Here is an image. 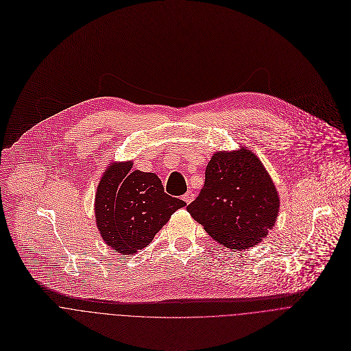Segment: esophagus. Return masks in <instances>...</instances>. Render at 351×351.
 <instances>
[{
	"label": "esophagus",
	"mask_w": 351,
	"mask_h": 351,
	"mask_svg": "<svg viewBox=\"0 0 351 351\" xmlns=\"http://www.w3.org/2000/svg\"><path fill=\"white\" fill-rule=\"evenodd\" d=\"M194 198H195V194H194L193 191H187V193L183 195V201H184L186 204L193 202V201H194Z\"/></svg>",
	"instance_id": "obj_1"
}]
</instances>
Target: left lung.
Returning <instances> with one entry per match:
<instances>
[{"label":"left lung","mask_w":351,"mask_h":351,"mask_svg":"<svg viewBox=\"0 0 351 351\" xmlns=\"http://www.w3.org/2000/svg\"><path fill=\"white\" fill-rule=\"evenodd\" d=\"M278 210L277 187L248 147L216 152L206 165L201 193L187 206L215 241L237 251L266 239Z\"/></svg>","instance_id":"left-lung-1"}]
</instances>
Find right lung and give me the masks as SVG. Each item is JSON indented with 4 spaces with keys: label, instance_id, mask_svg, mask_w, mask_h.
Instances as JSON below:
<instances>
[{
    "label": "right lung",
    "instance_id": "right-lung-1",
    "mask_svg": "<svg viewBox=\"0 0 351 351\" xmlns=\"http://www.w3.org/2000/svg\"><path fill=\"white\" fill-rule=\"evenodd\" d=\"M132 161L111 162L95 194V220L114 252L134 255L146 248L186 202L168 195L153 172L132 171Z\"/></svg>",
    "mask_w": 351,
    "mask_h": 351
}]
</instances>
